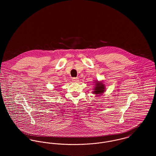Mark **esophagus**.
<instances>
[{
	"mask_svg": "<svg viewBox=\"0 0 156 156\" xmlns=\"http://www.w3.org/2000/svg\"><path fill=\"white\" fill-rule=\"evenodd\" d=\"M72 80H73V82H79V79L77 77H74V78H73Z\"/></svg>",
	"mask_w": 156,
	"mask_h": 156,
	"instance_id": "1",
	"label": "esophagus"
}]
</instances>
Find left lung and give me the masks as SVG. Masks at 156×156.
Segmentation results:
<instances>
[{"instance_id": "left-lung-1", "label": "left lung", "mask_w": 156, "mask_h": 156, "mask_svg": "<svg viewBox=\"0 0 156 156\" xmlns=\"http://www.w3.org/2000/svg\"><path fill=\"white\" fill-rule=\"evenodd\" d=\"M94 87L93 88L92 94L96 95H101L106 91L105 84L103 81H98V80H94Z\"/></svg>"}]
</instances>
